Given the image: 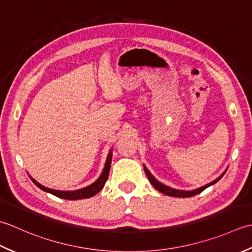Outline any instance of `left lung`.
I'll return each mask as SVG.
<instances>
[{
  "label": "left lung",
  "mask_w": 252,
  "mask_h": 252,
  "mask_svg": "<svg viewBox=\"0 0 252 252\" xmlns=\"http://www.w3.org/2000/svg\"><path fill=\"white\" fill-rule=\"evenodd\" d=\"M143 167H145V172H146L147 176H148V178H149V182H150V183L152 184V186L155 187V188L157 189V190H158V191L164 193V194H167V196L178 197V198H188V197H192V196H196V194H198V193H200V192H202L205 188H208L209 186H211V185H213V184H215V183H218V182L220 181V179L223 177L225 172H226V171H225V172L222 174V175H220V177H218L217 179H215V181L211 182V183L208 184V185H205V186H203V187H200V188H198V189H194V190H190V191H184V190H177V189H173V188H171V187H167V186H165V185H163L162 183L158 182L157 179L151 175V173L148 171L147 167H146V166H143Z\"/></svg>",
  "instance_id": "left-lung-1"
}]
</instances>
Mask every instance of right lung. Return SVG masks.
<instances>
[{
  "label": "right lung",
  "mask_w": 252,
  "mask_h": 252,
  "mask_svg": "<svg viewBox=\"0 0 252 252\" xmlns=\"http://www.w3.org/2000/svg\"><path fill=\"white\" fill-rule=\"evenodd\" d=\"M111 162H112V152L109 153V157L106 158V162H105V166L103 172H102L101 176L96 179V182H94L90 186L83 188V189H78V190H75V191H61V190H54V189H50L42 186V185H40L38 182H35L32 177V181L37 185V186L42 189L43 191H47L54 194V196L62 198V199H66V200H78V199H86V198H90V197H94V194H96L99 192L102 188L104 187V184L107 181V177H109V173H110V167H111Z\"/></svg>",
  "instance_id": "1"
}]
</instances>
